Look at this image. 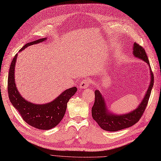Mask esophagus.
<instances>
[{"instance_id": "34e87169", "label": "esophagus", "mask_w": 161, "mask_h": 161, "mask_svg": "<svg viewBox=\"0 0 161 161\" xmlns=\"http://www.w3.org/2000/svg\"><path fill=\"white\" fill-rule=\"evenodd\" d=\"M90 85V80L89 79H84L83 80H81L79 84V88L80 89H86L89 87Z\"/></svg>"}]
</instances>
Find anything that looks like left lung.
Masks as SVG:
<instances>
[{
  "instance_id": "8db88e82",
  "label": "left lung",
  "mask_w": 161,
  "mask_h": 161,
  "mask_svg": "<svg viewBox=\"0 0 161 161\" xmlns=\"http://www.w3.org/2000/svg\"><path fill=\"white\" fill-rule=\"evenodd\" d=\"M133 54L135 57L147 62L149 66L151 78L148 89L138 108L130 113L123 115H116L110 113L107 109L103 97L99 91L96 90L95 91V103L91 111L92 116L96 122L104 130L115 131L131 127L140 120L147 106L154 84V75L151 70L147 53L144 48L138 43H134Z\"/></svg>"
}]
</instances>
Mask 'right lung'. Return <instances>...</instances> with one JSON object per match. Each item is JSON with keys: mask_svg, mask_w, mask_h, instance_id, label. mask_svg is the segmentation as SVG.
<instances>
[{"mask_svg": "<svg viewBox=\"0 0 161 161\" xmlns=\"http://www.w3.org/2000/svg\"><path fill=\"white\" fill-rule=\"evenodd\" d=\"M46 40L42 38L27 43L19 52L25 49L29 46L41 43ZM17 53L14 56L9 69L8 76V98L12 105L22 117L23 119L32 127L40 130H50L54 128L64 118L67 103L75 94L77 91L74 86L66 89L56 98L46 104H35L25 100L17 89L14 81V69Z\"/></svg>", "mask_w": 161, "mask_h": 161, "instance_id": "obj_1", "label": "right lung"}]
</instances>
